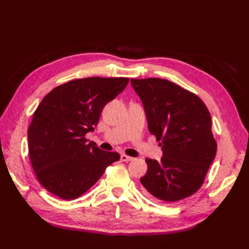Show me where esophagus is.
<instances>
[{
    "label": "esophagus",
    "mask_w": 249,
    "mask_h": 249,
    "mask_svg": "<svg viewBox=\"0 0 249 249\" xmlns=\"http://www.w3.org/2000/svg\"><path fill=\"white\" fill-rule=\"evenodd\" d=\"M120 160H121V161H131V160H133L134 159H133V157H131V156L125 155V154H121L120 155Z\"/></svg>",
    "instance_id": "1"
}]
</instances>
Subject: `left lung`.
Wrapping results in <instances>:
<instances>
[{"label":"left lung","mask_w":249,"mask_h":249,"mask_svg":"<svg viewBox=\"0 0 249 249\" xmlns=\"http://www.w3.org/2000/svg\"><path fill=\"white\" fill-rule=\"evenodd\" d=\"M141 98L148 129L160 141V161L147 159L141 178L149 197L178 202L196 193L216 153L207 107L196 95L160 78L131 79Z\"/></svg>","instance_id":"1"}]
</instances>
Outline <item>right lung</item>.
Here are the masks:
<instances>
[{"label":"right lung","mask_w":249,"mask_h":249,"mask_svg":"<svg viewBox=\"0 0 249 249\" xmlns=\"http://www.w3.org/2000/svg\"><path fill=\"white\" fill-rule=\"evenodd\" d=\"M129 78L76 79L51 90L34 113L27 138L29 159L40 184L63 199L94 186L119 160L84 137L94 131L102 108L125 89Z\"/></svg>","instance_id":"1"}]
</instances>
